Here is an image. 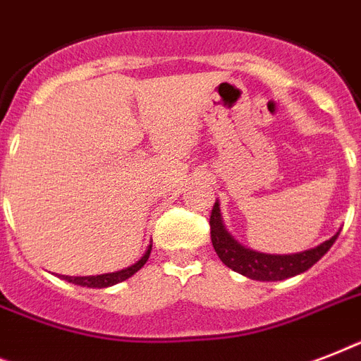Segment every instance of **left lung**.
Here are the masks:
<instances>
[{"instance_id": "1", "label": "left lung", "mask_w": 361, "mask_h": 361, "mask_svg": "<svg viewBox=\"0 0 361 361\" xmlns=\"http://www.w3.org/2000/svg\"><path fill=\"white\" fill-rule=\"evenodd\" d=\"M209 226H212V243L221 262L252 281H283L307 271L330 251V247L334 245V241L341 232H336L330 240L322 241L313 249L290 252V255H269V252L255 251V249L241 245L240 241L226 231L225 221L221 215L219 200H215L214 204Z\"/></svg>"}]
</instances>
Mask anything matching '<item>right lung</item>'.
I'll list each match as a JSON object with an SVG mask.
<instances>
[{"label":"right lung","mask_w":361,"mask_h":361,"mask_svg":"<svg viewBox=\"0 0 361 361\" xmlns=\"http://www.w3.org/2000/svg\"><path fill=\"white\" fill-rule=\"evenodd\" d=\"M149 252H152V243L147 245L146 252L142 255L135 264H130L127 268L118 269V271H112V274H101V275H86V277H71V275H58L63 281H69L73 285H80V286H87V288H109V286H114L121 281L129 279L133 275L138 271V269L147 262V258H149Z\"/></svg>","instance_id":"obj_1"}]
</instances>
